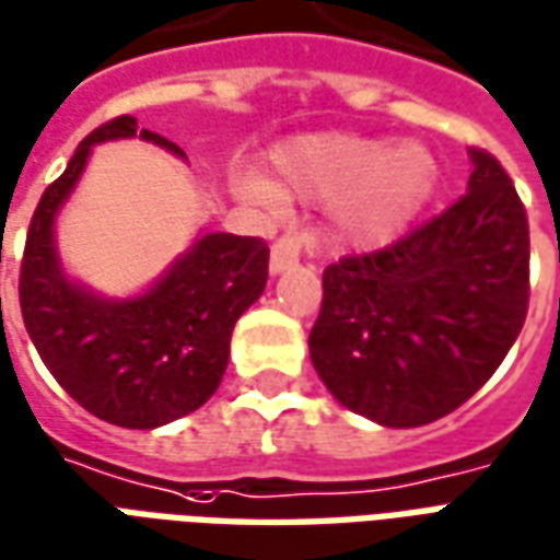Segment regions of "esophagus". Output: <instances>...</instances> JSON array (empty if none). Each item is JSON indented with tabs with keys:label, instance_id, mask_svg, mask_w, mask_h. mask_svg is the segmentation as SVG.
<instances>
[{
	"label": "esophagus",
	"instance_id": "esophagus-1",
	"mask_svg": "<svg viewBox=\"0 0 560 560\" xmlns=\"http://www.w3.org/2000/svg\"><path fill=\"white\" fill-rule=\"evenodd\" d=\"M317 252V231L303 228V231H284L272 243V255H269V269L272 272H284L293 264H300L303 255H315Z\"/></svg>",
	"mask_w": 560,
	"mask_h": 560
}]
</instances>
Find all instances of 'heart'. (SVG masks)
<instances>
[{
    "label": "heart",
    "instance_id": "1",
    "mask_svg": "<svg viewBox=\"0 0 560 560\" xmlns=\"http://www.w3.org/2000/svg\"><path fill=\"white\" fill-rule=\"evenodd\" d=\"M272 183L240 173L236 191L264 207L281 197L336 200V231L348 243H384L399 233L429 200L438 167L417 143L389 147L360 135H305L269 152Z\"/></svg>",
    "mask_w": 560,
    "mask_h": 560
}]
</instances>
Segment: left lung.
<instances>
[{
	"label": "left lung",
	"mask_w": 560,
	"mask_h": 560,
	"mask_svg": "<svg viewBox=\"0 0 560 560\" xmlns=\"http://www.w3.org/2000/svg\"><path fill=\"white\" fill-rule=\"evenodd\" d=\"M468 191L396 243L324 269L308 332L336 399L393 429L456 411L522 332L530 293L525 203L501 161L470 149Z\"/></svg>",
	"instance_id": "left-lung-1"
}]
</instances>
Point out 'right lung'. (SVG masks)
<instances>
[{
	"instance_id": "right-lung-1",
	"label": "right lung",
	"mask_w": 560,
	"mask_h": 560,
	"mask_svg": "<svg viewBox=\"0 0 560 560\" xmlns=\"http://www.w3.org/2000/svg\"><path fill=\"white\" fill-rule=\"evenodd\" d=\"M135 135L183 155L167 138L138 128L135 116H116L80 140L30 221L20 312L38 357L80 408L114 425L155 429L197 411L219 389L233 324L267 288L269 248L260 236L207 233L152 291L126 303L71 284L56 260V209L86 167L92 143Z\"/></svg>"
}]
</instances>
